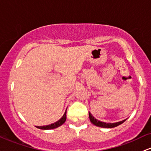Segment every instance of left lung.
<instances>
[{"label": "left lung", "instance_id": "obj_1", "mask_svg": "<svg viewBox=\"0 0 151 151\" xmlns=\"http://www.w3.org/2000/svg\"><path fill=\"white\" fill-rule=\"evenodd\" d=\"M89 120H90L91 122L94 125L97 127H103V128H112V127H115L118 126V125H121L122 123H123L126 120H122V121L120 122H108V123H106L105 122H102L100 121V120H97L95 117L92 116V114L89 112Z\"/></svg>", "mask_w": 151, "mask_h": 151}]
</instances>
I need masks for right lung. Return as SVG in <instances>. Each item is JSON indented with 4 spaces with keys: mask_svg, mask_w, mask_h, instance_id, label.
Returning a JSON list of instances; mask_svg holds the SVG:
<instances>
[{
    "mask_svg": "<svg viewBox=\"0 0 151 151\" xmlns=\"http://www.w3.org/2000/svg\"><path fill=\"white\" fill-rule=\"evenodd\" d=\"M66 119H67V110H66L65 112H64V114L63 115L62 118L59 119L58 121L54 122V123L52 124H50V125H44V126H36V127H37V128L41 129V130H51V129H55L57 128V127L63 125V124L65 122Z\"/></svg>",
    "mask_w": 151,
    "mask_h": 151,
    "instance_id": "right-lung-1",
    "label": "right lung"
}]
</instances>
